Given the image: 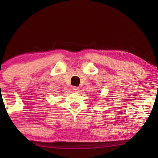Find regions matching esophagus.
<instances>
[{"mask_svg":"<svg viewBox=\"0 0 158 158\" xmlns=\"http://www.w3.org/2000/svg\"><path fill=\"white\" fill-rule=\"evenodd\" d=\"M73 91H75V92H77L79 90V88L76 87V86H73Z\"/></svg>","mask_w":158,"mask_h":158,"instance_id":"esophagus-1","label":"esophagus"}]
</instances>
